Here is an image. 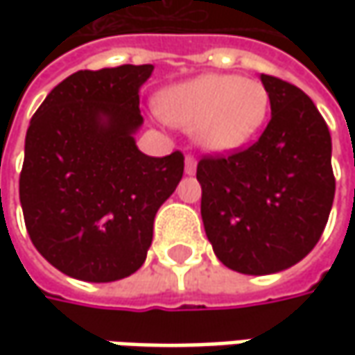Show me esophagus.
Listing matches in <instances>:
<instances>
[{
	"instance_id": "1",
	"label": "esophagus",
	"mask_w": 355,
	"mask_h": 355,
	"mask_svg": "<svg viewBox=\"0 0 355 355\" xmlns=\"http://www.w3.org/2000/svg\"><path fill=\"white\" fill-rule=\"evenodd\" d=\"M198 170V159L193 156H185V173L187 175H193Z\"/></svg>"
}]
</instances>
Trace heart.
Wrapping results in <instances>:
<instances>
[{
  "label": "heart",
  "instance_id": "heart-1",
  "mask_svg": "<svg viewBox=\"0 0 355 355\" xmlns=\"http://www.w3.org/2000/svg\"><path fill=\"white\" fill-rule=\"evenodd\" d=\"M263 83L235 75H201L166 90L157 112L178 128L196 134L207 152H231L252 140L268 116Z\"/></svg>",
  "mask_w": 355,
  "mask_h": 355
}]
</instances>
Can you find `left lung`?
<instances>
[{"label":"left lung","instance_id":"obj_1","mask_svg":"<svg viewBox=\"0 0 355 355\" xmlns=\"http://www.w3.org/2000/svg\"><path fill=\"white\" fill-rule=\"evenodd\" d=\"M270 122L257 142L198 164L201 219L217 259L243 275H272L320 241L334 201L332 138L298 87L261 75Z\"/></svg>","mask_w":355,"mask_h":355}]
</instances>
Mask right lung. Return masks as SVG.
<instances>
[{"label":"right lung","instance_id":"obj_1","mask_svg":"<svg viewBox=\"0 0 355 355\" xmlns=\"http://www.w3.org/2000/svg\"><path fill=\"white\" fill-rule=\"evenodd\" d=\"M154 64L67 76L25 136L19 199L35 249L67 277L112 282L146 261L154 217L184 175V154H142L140 87Z\"/></svg>","mask_w":355,"mask_h":355}]
</instances>
